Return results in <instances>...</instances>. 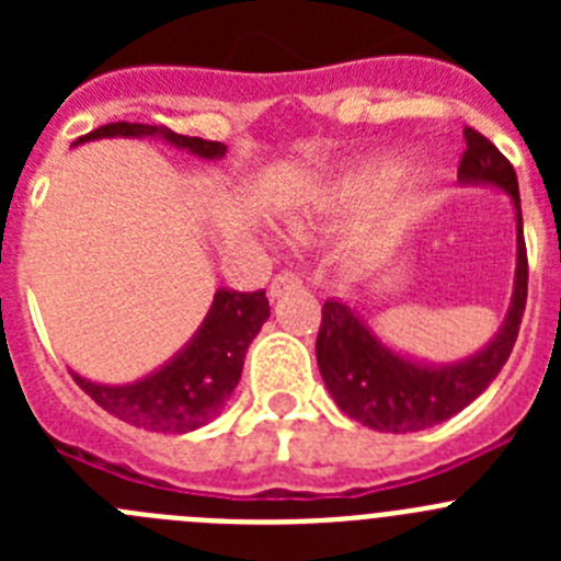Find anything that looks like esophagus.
<instances>
[{"instance_id":"esophagus-1","label":"esophagus","mask_w":561,"mask_h":561,"mask_svg":"<svg viewBox=\"0 0 561 561\" xmlns=\"http://www.w3.org/2000/svg\"><path fill=\"white\" fill-rule=\"evenodd\" d=\"M300 286H304V280H300V275H295V272H280V275H277L275 280H272L270 295H272V300H277V297H284L286 291L300 289Z\"/></svg>"}]
</instances>
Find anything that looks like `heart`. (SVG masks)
I'll return each mask as SVG.
<instances>
[{
  "label": "heart",
  "mask_w": 561,
  "mask_h": 561,
  "mask_svg": "<svg viewBox=\"0 0 561 561\" xmlns=\"http://www.w3.org/2000/svg\"><path fill=\"white\" fill-rule=\"evenodd\" d=\"M345 202H348V199H345Z\"/></svg>",
  "instance_id": "heart-1"
}]
</instances>
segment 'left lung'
I'll return each mask as SVG.
<instances>
[{"label":"left lung","mask_w":561,"mask_h":561,"mask_svg":"<svg viewBox=\"0 0 561 561\" xmlns=\"http://www.w3.org/2000/svg\"><path fill=\"white\" fill-rule=\"evenodd\" d=\"M466 151L458 168L463 185L503 191L514 205L517 266L512 304L497 334L483 348L458 362H427L393 348L374 331L356 306L325 300L323 325L317 334V365L336 408L379 433H421L453 419L483 393L517 342L528 297V257L523 238V205L512 162L480 131L463 128Z\"/></svg>","instance_id":"obj_1"}]
</instances>
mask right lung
I'll list each match as a JSON object with an SVG mask.
<instances>
[{
    "instance_id": "add662e5",
    "label": "right lung",
    "mask_w": 561,
    "mask_h": 561,
    "mask_svg": "<svg viewBox=\"0 0 561 561\" xmlns=\"http://www.w3.org/2000/svg\"><path fill=\"white\" fill-rule=\"evenodd\" d=\"M108 137H128V140H162L180 151L193 153L199 160H221L227 153L225 142L185 137L165 126L148 123H106L89 131L72 146ZM270 320V300L266 291H236L219 289L196 334L182 345L165 365L151 374L126 385H103L69 370L78 388L87 390L114 419L126 421L131 427L151 430V433L185 435L210 424L227 408L250 342Z\"/></svg>"
}]
</instances>
